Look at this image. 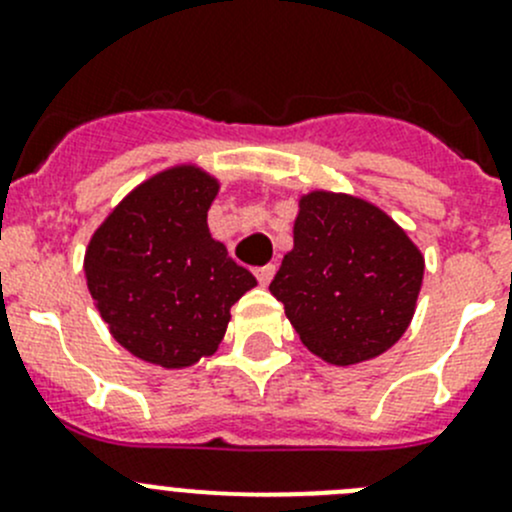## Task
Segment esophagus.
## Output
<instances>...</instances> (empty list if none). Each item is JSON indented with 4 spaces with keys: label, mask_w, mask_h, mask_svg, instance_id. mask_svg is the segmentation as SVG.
Instances as JSON below:
<instances>
[{
    "label": "esophagus",
    "mask_w": 512,
    "mask_h": 512,
    "mask_svg": "<svg viewBox=\"0 0 512 512\" xmlns=\"http://www.w3.org/2000/svg\"><path fill=\"white\" fill-rule=\"evenodd\" d=\"M255 277L257 282H260L262 287H267L272 282V277H275V265H265V267H257L255 270Z\"/></svg>",
    "instance_id": "34e87169"
}]
</instances>
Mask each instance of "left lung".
Masks as SVG:
<instances>
[{"label": "left lung", "instance_id": "left-lung-1", "mask_svg": "<svg viewBox=\"0 0 512 512\" xmlns=\"http://www.w3.org/2000/svg\"><path fill=\"white\" fill-rule=\"evenodd\" d=\"M292 237L270 292L309 352L352 366L404 337L426 262L394 218L356 195L309 190Z\"/></svg>", "mask_w": 512, "mask_h": 512}]
</instances>
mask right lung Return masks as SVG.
Here are the masks:
<instances>
[{"mask_svg":"<svg viewBox=\"0 0 512 512\" xmlns=\"http://www.w3.org/2000/svg\"><path fill=\"white\" fill-rule=\"evenodd\" d=\"M220 180L195 163L170 165L138 183L91 235L84 275L91 297L126 352L185 369L218 352L230 307L257 285L210 235Z\"/></svg>","mask_w":512,"mask_h":512,"instance_id":"obj_1","label":"right lung"}]
</instances>
